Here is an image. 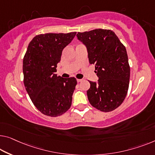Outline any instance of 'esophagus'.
<instances>
[{"mask_svg":"<svg viewBox=\"0 0 155 155\" xmlns=\"http://www.w3.org/2000/svg\"><path fill=\"white\" fill-rule=\"evenodd\" d=\"M77 81L78 83H79V82H81V81H82L83 79H77Z\"/></svg>","mask_w":155,"mask_h":155,"instance_id":"1","label":"esophagus"}]
</instances>
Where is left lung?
<instances>
[{
    "mask_svg": "<svg viewBox=\"0 0 155 155\" xmlns=\"http://www.w3.org/2000/svg\"><path fill=\"white\" fill-rule=\"evenodd\" d=\"M77 37L86 47L89 63L95 64L97 82L89 81L87 99L92 107L109 112L126 97L130 68L125 47L114 31L95 29L78 33Z\"/></svg>",
    "mask_w": 155,
    "mask_h": 155,
    "instance_id": "obj_1",
    "label": "left lung"
}]
</instances>
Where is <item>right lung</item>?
<instances>
[{
    "label": "right lung",
    "mask_w": 155,
    "mask_h": 155,
    "mask_svg": "<svg viewBox=\"0 0 155 155\" xmlns=\"http://www.w3.org/2000/svg\"><path fill=\"white\" fill-rule=\"evenodd\" d=\"M76 34L73 32L38 35L29 43L24 55L25 87L35 107L48 116L61 115L71 105L77 79L58 77L55 72L63 48Z\"/></svg>",
    "instance_id": "1"
}]
</instances>
